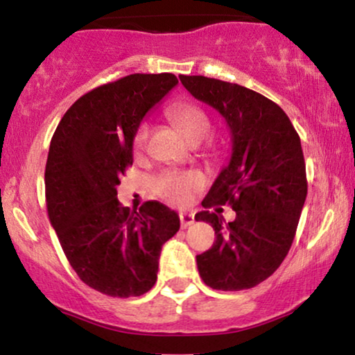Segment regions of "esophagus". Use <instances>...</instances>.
Instances as JSON below:
<instances>
[{
	"label": "esophagus",
	"mask_w": 355,
	"mask_h": 355,
	"mask_svg": "<svg viewBox=\"0 0 355 355\" xmlns=\"http://www.w3.org/2000/svg\"><path fill=\"white\" fill-rule=\"evenodd\" d=\"M193 222H195V216L190 214V212H182V214H180V224H182L183 229L190 227Z\"/></svg>",
	"instance_id": "esophagus-1"
}]
</instances>
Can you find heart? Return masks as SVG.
<instances>
[{"label": "heart", "instance_id": "heart-1", "mask_svg": "<svg viewBox=\"0 0 355 355\" xmlns=\"http://www.w3.org/2000/svg\"><path fill=\"white\" fill-rule=\"evenodd\" d=\"M170 123L190 144H200L209 135L211 121L205 110L190 102H175L167 108ZM149 126L143 123L136 131L133 149L141 154L148 146ZM205 187V177L196 170H167L155 178V193L173 206H185Z\"/></svg>", "mask_w": 355, "mask_h": 355}]
</instances>
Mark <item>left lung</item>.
Here are the masks:
<instances>
[{
	"label": "left lung",
	"mask_w": 355,
	"mask_h": 355,
	"mask_svg": "<svg viewBox=\"0 0 355 355\" xmlns=\"http://www.w3.org/2000/svg\"><path fill=\"white\" fill-rule=\"evenodd\" d=\"M188 92L224 118L232 154L212 183L202 206L230 205L235 219L225 222L220 207L201 211L216 242L198 254L201 279L216 291L252 289L281 266L294 242L306 198L300 138L284 110L261 94L239 84L180 76Z\"/></svg>",
	"instance_id": "1"
}]
</instances>
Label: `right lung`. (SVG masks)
<instances>
[{
	"label": "right lung",
	"mask_w": 355,
	"mask_h": 355,
	"mask_svg": "<svg viewBox=\"0 0 355 355\" xmlns=\"http://www.w3.org/2000/svg\"><path fill=\"white\" fill-rule=\"evenodd\" d=\"M177 84L170 73L103 84L68 108L51 138L50 222L79 279L105 295L126 299L153 289L162 245L180 229V217L162 202L148 201L136 212L116 200L141 121Z\"/></svg>",
	"instance_id": "add662e5"
}]
</instances>
